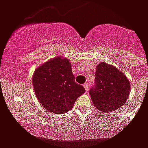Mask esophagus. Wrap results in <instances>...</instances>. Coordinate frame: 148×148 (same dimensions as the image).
<instances>
[{
    "instance_id": "1",
    "label": "esophagus",
    "mask_w": 148,
    "mask_h": 148,
    "mask_svg": "<svg viewBox=\"0 0 148 148\" xmlns=\"http://www.w3.org/2000/svg\"><path fill=\"white\" fill-rule=\"evenodd\" d=\"M83 86H84V89H85L86 91H88V90H89V86H88V84L85 83Z\"/></svg>"
}]
</instances>
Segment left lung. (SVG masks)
I'll return each mask as SVG.
<instances>
[{
	"mask_svg": "<svg viewBox=\"0 0 148 148\" xmlns=\"http://www.w3.org/2000/svg\"><path fill=\"white\" fill-rule=\"evenodd\" d=\"M95 83L89 94L95 108L102 112L117 110L128 98L131 90L129 80L114 65L103 61L97 64Z\"/></svg>",
	"mask_w": 148,
	"mask_h": 148,
	"instance_id": "left-lung-1",
	"label": "left lung"
}]
</instances>
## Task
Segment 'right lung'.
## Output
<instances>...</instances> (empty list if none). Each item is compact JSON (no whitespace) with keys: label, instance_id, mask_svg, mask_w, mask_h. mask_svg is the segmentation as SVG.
Returning a JSON list of instances; mask_svg holds the SVG:
<instances>
[{"label":"right lung","instance_id":"1","mask_svg":"<svg viewBox=\"0 0 148 148\" xmlns=\"http://www.w3.org/2000/svg\"><path fill=\"white\" fill-rule=\"evenodd\" d=\"M32 83L38 101L53 114L67 113L85 92L83 86L74 81L71 61L61 56L51 58L36 68Z\"/></svg>","mask_w":148,"mask_h":148}]
</instances>
